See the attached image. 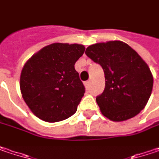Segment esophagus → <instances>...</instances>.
<instances>
[{
	"instance_id": "obj_1",
	"label": "esophagus",
	"mask_w": 159,
	"mask_h": 159,
	"mask_svg": "<svg viewBox=\"0 0 159 159\" xmlns=\"http://www.w3.org/2000/svg\"><path fill=\"white\" fill-rule=\"evenodd\" d=\"M84 85H85V88H86V89H89V86H90L89 81H86V82H84Z\"/></svg>"
}]
</instances>
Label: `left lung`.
I'll return each instance as SVG.
<instances>
[{"label":"left lung","instance_id":"8db88e82","mask_svg":"<svg viewBox=\"0 0 159 159\" xmlns=\"http://www.w3.org/2000/svg\"><path fill=\"white\" fill-rule=\"evenodd\" d=\"M85 53L104 70L105 90L96 98L103 115L123 122L138 115L153 88V76L146 61L119 40L91 44Z\"/></svg>","mask_w":159,"mask_h":159}]
</instances>
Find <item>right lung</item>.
Segmentation results:
<instances>
[{
    "label": "right lung",
    "mask_w": 159,
    "mask_h": 159,
    "mask_svg": "<svg viewBox=\"0 0 159 159\" xmlns=\"http://www.w3.org/2000/svg\"><path fill=\"white\" fill-rule=\"evenodd\" d=\"M84 51L83 44L53 43L27 61L20 74V92L36 117L56 123L75 114L85 88L74 65Z\"/></svg>",
    "instance_id": "1"
}]
</instances>
